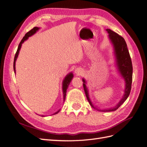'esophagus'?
<instances>
[{"instance_id": "34e87169", "label": "esophagus", "mask_w": 147, "mask_h": 147, "mask_svg": "<svg viewBox=\"0 0 147 147\" xmlns=\"http://www.w3.org/2000/svg\"><path fill=\"white\" fill-rule=\"evenodd\" d=\"M75 72L76 73L77 75H80L83 73V70L81 68H77L75 70Z\"/></svg>"}]
</instances>
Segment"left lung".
Here are the masks:
<instances>
[{"label": "left lung", "mask_w": 147, "mask_h": 147, "mask_svg": "<svg viewBox=\"0 0 147 147\" xmlns=\"http://www.w3.org/2000/svg\"><path fill=\"white\" fill-rule=\"evenodd\" d=\"M106 30L109 33V38L113 47L115 61H116V65L118 71L125 82L124 94L122 99L120 100L118 104L112 108L105 109L97 108L92 104L90 96H89L88 90L86 85V80L84 78L82 79V80L83 82V85L84 91L85 92L86 98L92 107L100 111V112H113V111L117 110L125 102L128 96H129L132 81V65L131 56L127 47V44L123 37L109 29H107Z\"/></svg>", "instance_id": "1"}]
</instances>
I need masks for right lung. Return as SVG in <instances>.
Returning <instances> with one entry per match:
<instances>
[{
    "label": "right lung",
    "mask_w": 147,
    "mask_h": 147,
    "mask_svg": "<svg viewBox=\"0 0 147 147\" xmlns=\"http://www.w3.org/2000/svg\"><path fill=\"white\" fill-rule=\"evenodd\" d=\"M39 28L38 27H35L34 28L32 29H31L30 31H29L28 32L26 33L24 35V37H23V38L21 40V42L20 43L18 47V50L17 51L15 54V58H14V63H13V69H14V71H15V74H16V69H15V64H16V61L17 59V57L19 55V53H20V50L21 48V45L22 44H23L25 40H26L29 37L32 36L34 34H35L37 32V31H38L39 30ZM74 77V75L72 72H70L69 74H67L65 77L64 79L63 80V101H65V96H66V92H67V90L68 86L69 85V84L70 83L71 81H72V79ZM60 111V109L59 110H57L56 112H55V113H53V115H55L57 114ZM42 117H46L45 115H41Z\"/></svg>",
    "instance_id": "add662e5"
}]
</instances>
